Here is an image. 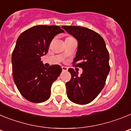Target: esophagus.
Returning a JSON list of instances; mask_svg holds the SVG:
<instances>
[{"instance_id": "esophagus-1", "label": "esophagus", "mask_w": 131, "mask_h": 131, "mask_svg": "<svg viewBox=\"0 0 131 131\" xmlns=\"http://www.w3.org/2000/svg\"><path fill=\"white\" fill-rule=\"evenodd\" d=\"M62 69L63 71H67L68 70V68H67V67H65V66H62Z\"/></svg>"}]
</instances>
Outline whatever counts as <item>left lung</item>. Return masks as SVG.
<instances>
[{
    "instance_id": "1",
    "label": "left lung",
    "mask_w": 131,
    "mask_h": 131,
    "mask_svg": "<svg viewBox=\"0 0 131 131\" xmlns=\"http://www.w3.org/2000/svg\"><path fill=\"white\" fill-rule=\"evenodd\" d=\"M78 40V48L73 62L83 69L81 76L73 68L68 69L71 78L66 83L67 95L78 104H86L96 98L103 89L110 72L108 50L100 35L80 26H62Z\"/></svg>"
}]
</instances>
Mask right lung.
I'll return each mask as SVG.
<instances>
[{"mask_svg": "<svg viewBox=\"0 0 131 131\" xmlns=\"http://www.w3.org/2000/svg\"><path fill=\"white\" fill-rule=\"evenodd\" d=\"M64 31L57 25H36L21 33L12 56L16 86L25 99L40 103L50 96L54 81L62 72L58 65L45 68L41 56L47 54L54 36Z\"/></svg>", "mask_w": 131, "mask_h": 131, "instance_id": "1", "label": "right lung"}]
</instances>
